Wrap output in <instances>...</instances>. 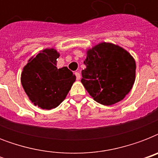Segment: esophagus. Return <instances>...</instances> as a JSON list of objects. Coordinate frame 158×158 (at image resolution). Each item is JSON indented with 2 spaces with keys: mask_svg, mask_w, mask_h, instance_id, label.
<instances>
[{
  "mask_svg": "<svg viewBox=\"0 0 158 158\" xmlns=\"http://www.w3.org/2000/svg\"><path fill=\"white\" fill-rule=\"evenodd\" d=\"M75 76H76L77 80H79V79H81V75H80L79 72H75Z\"/></svg>",
  "mask_w": 158,
  "mask_h": 158,
  "instance_id": "esophagus-1",
  "label": "esophagus"
}]
</instances>
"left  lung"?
I'll list each match as a JSON object with an SVG mask.
<instances>
[{
  "label": "left lung",
  "mask_w": 158,
  "mask_h": 158,
  "mask_svg": "<svg viewBox=\"0 0 158 158\" xmlns=\"http://www.w3.org/2000/svg\"><path fill=\"white\" fill-rule=\"evenodd\" d=\"M81 82L98 103L110 106L125 98L135 81L134 57L121 47L101 43L87 51Z\"/></svg>",
  "instance_id": "1"
}]
</instances>
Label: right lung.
Listing matches in <instances>:
<instances>
[{
    "instance_id": "obj_1",
    "label": "right lung",
    "mask_w": 158,
    "mask_h": 158,
    "mask_svg": "<svg viewBox=\"0 0 158 158\" xmlns=\"http://www.w3.org/2000/svg\"><path fill=\"white\" fill-rule=\"evenodd\" d=\"M60 53L54 48L40 51L23 68L21 84L28 98L35 106L51 110L66 98L76 76L66 66L58 69Z\"/></svg>"
}]
</instances>
